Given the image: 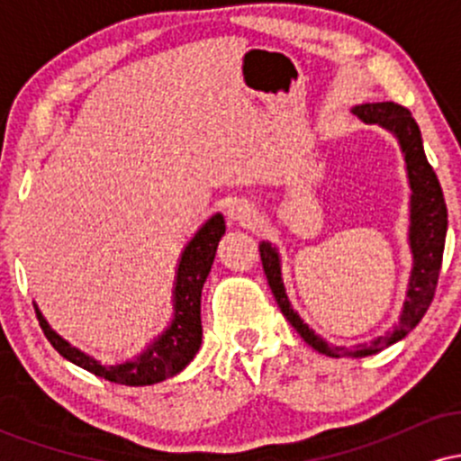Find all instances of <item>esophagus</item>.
Segmentation results:
<instances>
[{"label":"esophagus","mask_w":461,"mask_h":461,"mask_svg":"<svg viewBox=\"0 0 461 461\" xmlns=\"http://www.w3.org/2000/svg\"><path fill=\"white\" fill-rule=\"evenodd\" d=\"M227 214H230V219L234 221V223L247 225L253 216V205L249 203L247 199H236L234 203L230 205V210H227Z\"/></svg>","instance_id":"esophagus-1"}]
</instances>
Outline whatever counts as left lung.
I'll return each mask as SVG.
<instances>
[{
  "label": "left lung",
  "instance_id": "8db88e82",
  "mask_svg": "<svg viewBox=\"0 0 461 461\" xmlns=\"http://www.w3.org/2000/svg\"><path fill=\"white\" fill-rule=\"evenodd\" d=\"M359 119L366 123H379L390 131H394L396 139L401 142V149L405 153L407 176H410L411 186V227H410V245L414 253V271H411L410 290H407V299L401 312L399 325L385 336L377 338L370 345H359L351 351L345 347H331L316 336L314 331L299 319V314L290 308L288 294L284 290L282 271H279V256L277 251L262 242L260 258L264 273H267L268 285H271L275 301H277L279 310L288 319L290 325L299 331V336L314 347L322 356L330 357H364L373 356V353L384 351L385 347L394 345L401 338H405L414 327L420 322L425 312L429 310L433 294L438 288V277H440L442 267V253H444V238H447V203H444L442 186L438 182L436 171L427 160L425 149H422L420 130L410 110L394 102H379V104H362L353 108Z\"/></svg>",
  "mask_w": 461,
  "mask_h": 461
}]
</instances>
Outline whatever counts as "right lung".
Wrapping results in <instances>:
<instances>
[{
	"mask_svg": "<svg viewBox=\"0 0 461 461\" xmlns=\"http://www.w3.org/2000/svg\"><path fill=\"white\" fill-rule=\"evenodd\" d=\"M225 234V221L221 214H214L201 230L194 234L188 247L184 249L182 260L177 268L176 282V319L171 327L158 338L153 345L140 353L139 357L123 364H102L95 357L84 356L76 347L62 340L43 316L39 314L47 340L60 353L62 357L71 359L73 364L82 366L97 377L108 379L121 385H151L173 377L194 357L201 347V288L205 277L212 268L216 247L221 236Z\"/></svg>",
	"mask_w": 461,
	"mask_h": 461,
	"instance_id": "obj_1",
	"label": "right lung"
}]
</instances>
